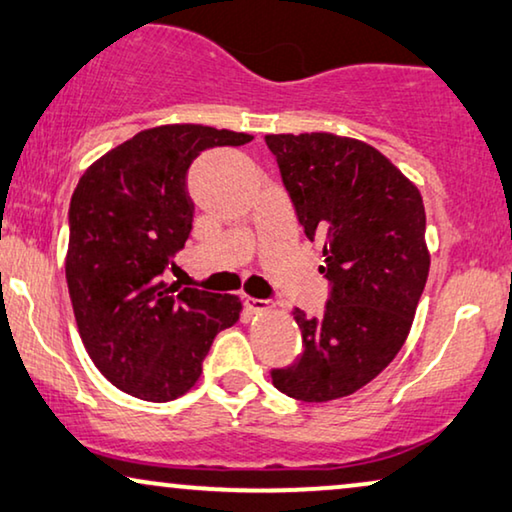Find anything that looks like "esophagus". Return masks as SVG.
Returning a JSON list of instances; mask_svg holds the SVG:
<instances>
[{
  "mask_svg": "<svg viewBox=\"0 0 512 512\" xmlns=\"http://www.w3.org/2000/svg\"><path fill=\"white\" fill-rule=\"evenodd\" d=\"M243 304H246V308L250 313H266L271 311V301H264V299H253V297H246L243 299Z\"/></svg>",
  "mask_w": 512,
  "mask_h": 512,
  "instance_id": "esophagus-1",
  "label": "esophagus"
}]
</instances>
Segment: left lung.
Here are the masks:
<instances>
[{"label":"left lung","mask_w":512,"mask_h":512,"mask_svg":"<svg viewBox=\"0 0 512 512\" xmlns=\"http://www.w3.org/2000/svg\"><path fill=\"white\" fill-rule=\"evenodd\" d=\"M311 241H322L327 311L294 308L299 362L273 369L287 397L322 403L371 383L397 357L429 276L422 194L369 143L327 132L266 134Z\"/></svg>","instance_id":"obj_1"}]
</instances>
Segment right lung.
<instances>
[{"instance_id": "right-lung-1", "label": "right lung", "mask_w": 512, "mask_h": 512, "mask_svg": "<svg viewBox=\"0 0 512 512\" xmlns=\"http://www.w3.org/2000/svg\"><path fill=\"white\" fill-rule=\"evenodd\" d=\"M253 136L204 125L143 129L85 169L69 206L64 259L85 350L102 376L136 399L183 397L218 331L239 322L236 294L167 285L194 204L187 169L201 150Z\"/></svg>"}]
</instances>
